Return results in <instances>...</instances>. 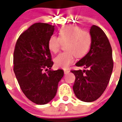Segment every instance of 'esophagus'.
<instances>
[{
    "mask_svg": "<svg viewBox=\"0 0 122 122\" xmlns=\"http://www.w3.org/2000/svg\"><path fill=\"white\" fill-rule=\"evenodd\" d=\"M69 70H64V74H68L69 72Z\"/></svg>",
    "mask_w": 122,
    "mask_h": 122,
    "instance_id": "obj_1",
    "label": "esophagus"
}]
</instances>
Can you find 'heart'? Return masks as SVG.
Masks as SVG:
<instances>
[{
  "mask_svg": "<svg viewBox=\"0 0 122 122\" xmlns=\"http://www.w3.org/2000/svg\"><path fill=\"white\" fill-rule=\"evenodd\" d=\"M90 32L85 29L74 26H65L59 31V36L52 35L49 38L48 46L52 52H58L61 43H65L66 51L61 53L55 58V66L67 69L74 61L75 56L81 58L88 52L92 44Z\"/></svg>",
  "mask_w": 122,
  "mask_h": 122,
  "instance_id": "heart-1",
  "label": "heart"
}]
</instances>
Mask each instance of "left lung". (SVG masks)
I'll return each instance as SVG.
<instances>
[{"instance_id":"left-lung-1","label":"left lung","mask_w":122,"mask_h":122,"mask_svg":"<svg viewBox=\"0 0 122 122\" xmlns=\"http://www.w3.org/2000/svg\"><path fill=\"white\" fill-rule=\"evenodd\" d=\"M90 32L92 38L90 51L76 64L85 69L71 71L76 76L74 93L84 102H93L102 95L109 82L114 66L112 48L104 32L93 25Z\"/></svg>"}]
</instances>
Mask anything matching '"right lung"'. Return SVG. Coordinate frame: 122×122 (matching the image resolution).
I'll list each match as a JSON object with an SVG mask.
<instances>
[{
  "mask_svg": "<svg viewBox=\"0 0 122 122\" xmlns=\"http://www.w3.org/2000/svg\"><path fill=\"white\" fill-rule=\"evenodd\" d=\"M54 30L55 26L47 23L32 24L20 36L13 53V71L22 92L40 105L53 99L64 76L62 69H51L53 62L48 42Z\"/></svg>",
  "mask_w": 122,
  "mask_h": 122,
  "instance_id": "1",
  "label": "right lung"
}]
</instances>
